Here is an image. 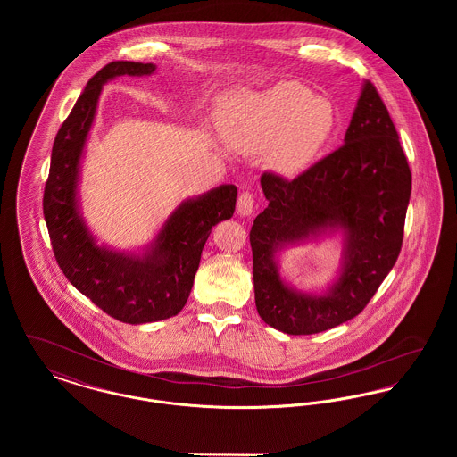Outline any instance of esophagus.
Wrapping results in <instances>:
<instances>
[{
    "label": "esophagus",
    "instance_id": "esophagus-1",
    "mask_svg": "<svg viewBox=\"0 0 457 457\" xmlns=\"http://www.w3.org/2000/svg\"><path fill=\"white\" fill-rule=\"evenodd\" d=\"M253 205H255V195L252 192H241L238 196V202H237V211H238L239 216H250L252 211H253Z\"/></svg>",
    "mask_w": 457,
    "mask_h": 457
}]
</instances>
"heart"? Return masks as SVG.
I'll use <instances>...</instances> for the list:
<instances>
[{
	"instance_id": "1",
	"label": "heart",
	"mask_w": 457,
	"mask_h": 457,
	"mask_svg": "<svg viewBox=\"0 0 457 457\" xmlns=\"http://www.w3.org/2000/svg\"><path fill=\"white\" fill-rule=\"evenodd\" d=\"M332 125L326 99L298 82H279L243 97L222 121V131L241 151H267L278 171L298 174L322 149Z\"/></svg>"
}]
</instances>
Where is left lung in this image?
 Segmentation results:
<instances>
[{
	"label": "left lung",
	"mask_w": 457,
	"mask_h": 457,
	"mask_svg": "<svg viewBox=\"0 0 457 457\" xmlns=\"http://www.w3.org/2000/svg\"><path fill=\"white\" fill-rule=\"evenodd\" d=\"M269 205L252 226L255 304L265 324L293 336L324 332L356 317L399 257L411 171L389 111L365 82L345 144L295 179L261 178ZM328 228L345 233V261L324 295L295 292L275 253Z\"/></svg>",
	"instance_id": "8db88e82"
}]
</instances>
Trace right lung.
<instances>
[{"instance_id": "1", "label": "right lung", "mask_w": 457, "mask_h": 457, "mask_svg": "<svg viewBox=\"0 0 457 457\" xmlns=\"http://www.w3.org/2000/svg\"><path fill=\"white\" fill-rule=\"evenodd\" d=\"M154 70L153 63L111 62L88 80L54 138L44 188V219L66 279L125 324L157 322L181 312L211 229L233 216L238 194L235 185H220L181 202L145 255L118 253L96 245L79 212L77 179L99 94L114 77L151 75Z\"/></svg>"}]
</instances>
